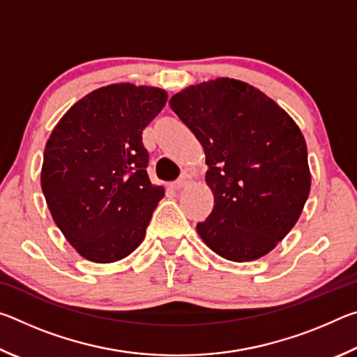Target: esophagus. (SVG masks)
I'll list each match as a JSON object with an SVG mask.
<instances>
[{
  "mask_svg": "<svg viewBox=\"0 0 357 357\" xmlns=\"http://www.w3.org/2000/svg\"><path fill=\"white\" fill-rule=\"evenodd\" d=\"M192 176L190 174H183V176H181L176 183H173V187L176 190H179V189H185V187H189L190 184H192Z\"/></svg>",
  "mask_w": 357,
  "mask_h": 357,
  "instance_id": "obj_1",
  "label": "esophagus"
}]
</instances>
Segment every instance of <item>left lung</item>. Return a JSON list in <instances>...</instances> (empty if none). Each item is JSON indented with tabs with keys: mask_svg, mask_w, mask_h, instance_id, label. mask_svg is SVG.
<instances>
[{
	"mask_svg": "<svg viewBox=\"0 0 357 357\" xmlns=\"http://www.w3.org/2000/svg\"><path fill=\"white\" fill-rule=\"evenodd\" d=\"M172 110L200 142L214 208L197 231L229 261L258 259L287 236L310 193L307 144L294 119L236 78L190 84Z\"/></svg>",
	"mask_w": 357,
	"mask_h": 357,
	"instance_id": "obj_1",
	"label": "left lung"
}]
</instances>
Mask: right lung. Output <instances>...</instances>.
Returning <instances> with one entry per match:
<instances>
[{
	"label": "right lung",
	"mask_w": 357,
	"mask_h": 357,
	"mask_svg": "<svg viewBox=\"0 0 357 357\" xmlns=\"http://www.w3.org/2000/svg\"><path fill=\"white\" fill-rule=\"evenodd\" d=\"M165 89L113 83L77 100L52 130L40 185L64 238L93 263L130 255L165 195L149 181L142 134L162 112Z\"/></svg>",
	"instance_id": "right-lung-1"
}]
</instances>
